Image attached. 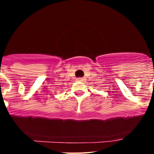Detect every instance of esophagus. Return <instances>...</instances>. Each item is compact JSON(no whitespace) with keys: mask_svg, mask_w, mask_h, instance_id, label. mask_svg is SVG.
Instances as JSON below:
<instances>
[{"mask_svg":"<svg viewBox=\"0 0 154 154\" xmlns=\"http://www.w3.org/2000/svg\"><path fill=\"white\" fill-rule=\"evenodd\" d=\"M77 81H79V82H82V81L84 80V78H81V77H80V78H77Z\"/></svg>","mask_w":154,"mask_h":154,"instance_id":"34e87169","label":"esophagus"}]
</instances>
